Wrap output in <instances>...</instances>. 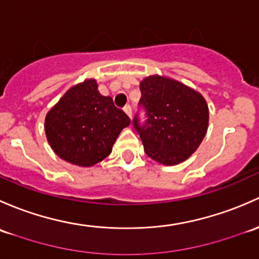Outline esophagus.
Wrapping results in <instances>:
<instances>
[{
  "label": "esophagus",
  "mask_w": 259,
  "mask_h": 259,
  "mask_svg": "<svg viewBox=\"0 0 259 259\" xmlns=\"http://www.w3.org/2000/svg\"><path fill=\"white\" fill-rule=\"evenodd\" d=\"M123 111H124V113H126L127 116L130 117V118H131V117H132V108H131V106H130V105L124 106V107H123Z\"/></svg>",
  "instance_id": "obj_1"
}]
</instances>
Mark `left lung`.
I'll use <instances>...</instances> for the list:
<instances>
[{
	"mask_svg": "<svg viewBox=\"0 0 259 259\" xmlns=\"http://www.w3.org/2000/svg\"><path fill=\"white\" fill-rule=\"evenodd\" d=\"M143 123L136 114L133 127L145 152L156 162L173 166L186 161L201 145L208 128V106L203 96L175 79L146 77L140 84Z\"/></svg>",
	"mask_w": 259,
	"mask_h": 259,
	"instance_id": "8db88e82",
	"label": "left lung"
}]
</instances>
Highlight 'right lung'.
<instances>
[{"instance_id":"1","label":"right lung","mask_w":259,"mask_h":259,"mask_svg":"<svg viewBox=\"0 0 259 259\" xmlns=\"http://www.w3.org/2000/svg\"><path fill=\"white\" fill-rule=\"evenodd\" d=\"M96 79H86L62 96L47 113V141L58 157L91 167L111 153L117 137L130 126V117L102 96Z\"/></svg>"}]
</instances>
